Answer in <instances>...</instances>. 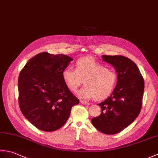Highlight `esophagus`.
Segmentation results:
<instances>
[{"label":"esophagus","mask_w":158,"mask_h":158,"mask_svg":"<svg viewBox=\"0 0 158 158\" xmlns=\"http://www.w3.org/2000/svg\"><path fill=\"white\" fill-rule=\"evenodd\" d=\"M81 103L82 105H89V103L88 102L83 101V100H81Z\"/></svg>","instance_id":"obj_1"}]
</instances>
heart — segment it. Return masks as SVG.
I'll return each instance as SVG.
<instances>
[{
    "label": "heart",
    "mask_w": 158,
    "mask_h": 158,
    "mask_svg": "<svg viewBox=\"0 0 158 158\" xmlns=\"http://www.w3.org/2000/svg\"><path fill=\"white\" fill-rule=\"evenodd\" d=\"M62 77L67 87L73 92L83 81L85 85L77 92V95L83 99L105 98L113 91L117 82V75L113 70L89 58L77 60L75 70L70 67L64 69Z\"/></svg>",
    "instance_id": "obj_1"
}]
</instances>
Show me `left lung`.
<instances>
[{
  "label": "left lung",
  "instance_id": "obj_1",
  "mask_svg": "<svg viewBox=\"0 0 158 158\" xmlns=\"http://www.w3.org/2000/svg\"><path fill=\"white\" fill-rule=\"evenodd\" d=\"M115 69L117 81L109 97L98 104L101 114L92 119V125L105 135H115L130 126L142 106L144 80L136 64L122 56H102Z\"/></svg>",
  "mask_w": 158,
  "mask_h": 158
}]
</instances>
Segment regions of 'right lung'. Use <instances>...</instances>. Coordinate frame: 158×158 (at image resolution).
I'll list each match as a JSON object with an SVG mask.
<instances>
[{"label": "right lung", "instance_id": "add662e5", "mask_svg": "<svg viewBox=\"0 0 158 158\" xmlns=\"http://www.w3.org/2000/svg\"><path fill=\"white\" fill-rule=\"evenodd\" d=\"M73 61L66 55L40 53L23 67L18 79L19 105L32 125L45 132L60 128L79 99L64 81L62 71Z\"/></svg>", "mask_w": 158, "mask_h": 158}]
</instances>
